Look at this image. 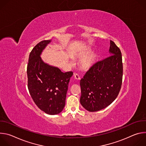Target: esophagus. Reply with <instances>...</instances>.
I'll return each mask as SVG.
<instances>
[{
    "label": "esophagus",
    "instance_id": "34e87169",
    "mask_svg": "<svg viewBox=\"0 0 146 146\" xmlns=\"http://www.w3.org/2000/svg\"><path fill=\"white\" fill-rule=\"evenodd\" d=\"M74 78L77 80H80V77L79 76V75L77 74V73H74Z\"/></svg>",
    "mask_w": 146,
    "mask_h": 146
}]
</instances>
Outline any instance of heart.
<instances>
[{"label": "heart", "instance_id": "heart-1", "mask_svg": "<svg viewBox=\"0 0 146 146\" xmlns=\"http://www.w3.org/2000/svg\"><path fill=\"white\" fill-rule=\"evenodd\" d=\"M87 53H88V51H82L78 54V56L82 57L86 55ZM96 59V55L95 54H90L86 57H85L82 60L81 65L84 69H88L90 68Z\"/></svg>", "mask_w": 146, "mask_h": 146}]
</instances>
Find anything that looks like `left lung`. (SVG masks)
Here are the masks:
<instances>
[{
  "label": "left lung",
  "mask_w": 146,
  "mask_h": 146,
  "mask_svg": "<svg viewBox=\"0 0 146 146\" xmlns=\"http://www.w3.org/2000/svg\"><path fill=\"white\" fill-rule=\"evenodd\" d=\"M111 55L97 62L80 80V102L91 112L105 109L116 99L122 83L123 65L120 49L110 41Z\"/></svg>",
  "instance_id": "8db88e82"
}]
</instances>
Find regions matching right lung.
I'll list each match as a JSON object with an SVG mask.
<instances>
[{"instance_id": "right-lung-1", "label": "right lung", "mask_w": 146, "mask_h": 146, "mask_svg": "<svg viewBox=\"0 0 146 146\" xmlns=\"http://www.w3.org/2000/svg\"><path fill=\"white\" fill-rule=\"evenodd\" d=\"M50 40H43L31 51L27 66L28 88L36 106L46 113L55 115L65 106L68 84L73 72L63 73L44 63L40 55Z\"/></svg>"}]
</instances>
